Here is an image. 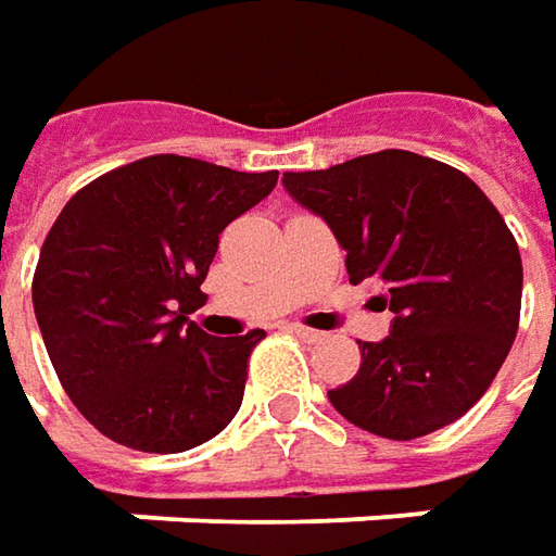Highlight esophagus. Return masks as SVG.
Returning <instances> with one entry per match:
<instances>
[{"label": "esophagus", "mask_w": 556, "mask_h": 556, "mask_svg": "<svg viewBox=\"0 0 556 556\" xmlns=\"http://www.w3.org/2000/svg\"><path fill=\"white\" fill-rule=\"evenodd\" d=\"M290 331L296 333V337H303V340H309V343H318V340H325V333L315 331V328H306V325H290Z\"/></svg>", "instance_id": "1"}]
</instances>
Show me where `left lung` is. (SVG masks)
<instances>
[{"instance_id": "8db88e82", "label": "left lung", "mask_w": 556, "mask_h": 556, "mask_svg": "<svg viewBox=\"0 0 556 556\" xmlns=\"http://www.w3.org/2000/svg\"><path fill=\"white\" fill-rule=\"evenodd\" d=\"M331 225L350 281L383 288L393 333L362 343V368L331 390L350 424L417 439L455 424L492 387L520 328V247L480 185L448 163L377 151L331 169L285 173Z\"/></svg>"}]
</instances>
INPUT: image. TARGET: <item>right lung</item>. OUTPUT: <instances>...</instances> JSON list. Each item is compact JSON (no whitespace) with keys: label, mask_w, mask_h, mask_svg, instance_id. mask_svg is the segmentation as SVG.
<instances>
[{"label":"right lung","mask_w":556,"mask_h":556,"mask_svg":"<svg viewBox=\"0 0 556 556\" xmlns=\"http://www.w3.org/2000/svg\"><path fill=\"white\" fill-rule=\"evenodd\" d=\"M278 169L154 154L79 188L33 271V309L79 415L126 448L176 455L223 433L266 331L210 337L194 321L219 235Z\"/></svg>","instance_id":"obj_1"}]
</instances>
